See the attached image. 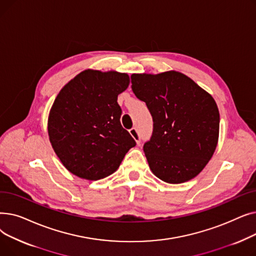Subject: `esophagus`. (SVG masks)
<instances>
[{"instance_id":"34e87169","label":"esophagus","mask_w":256,"mask_h":256,"mask_svg":"<svg viewBox=\"0 0 256 256\" xmlns=\"http://www.w3.org/2000/svg\"><path fill=\"white\" fill-rule=\"evenodd\" d=\"M130 136H132L134 139H135V141L137 142V144H139V143H140V135H139V132H138L137 128H130Z\"/></svg>"}]
</instances>
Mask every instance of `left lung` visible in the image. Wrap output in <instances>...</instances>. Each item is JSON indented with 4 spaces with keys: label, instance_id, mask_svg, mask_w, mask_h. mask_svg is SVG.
<instances>
[{
    "label": "left lung",
    "instance_id": "obj_1",
    "mask_svg": "<svg viewBox=\"0 0 256 256\" xmlns=\"http://www.w3.org/2000/svg\"><path fill=\"white\" fill-rule=\"evenodd\" d=\"M132 89L145 102L154 132L143 146L150 168L168 184L197 176L212 158L219 139L220 114L210 93L186 74H132Z\"/></svg>",
    "mask_w": 256,
    "mask_h": 256
}]
</instances>
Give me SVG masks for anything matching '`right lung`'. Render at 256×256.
<instances>
[{
  "label": "right lung",
  "mask_w": 256,
  "mask_h": 256,
  "mask_svg": "<svg viewBox=\"0 0 256 256\" xmlns=\"http://www.w3.org/2000/svg\"><path fill=\"white\" fill-rule=\"evenodd\" d=\"M128 84V74L86 70L60 90L48 132L54 152L74 176L88 180L109 176L136 145L121 126L117 102Z\"/></svg>",
  "instance_id": "right-lung-1"
}]
</instances>
